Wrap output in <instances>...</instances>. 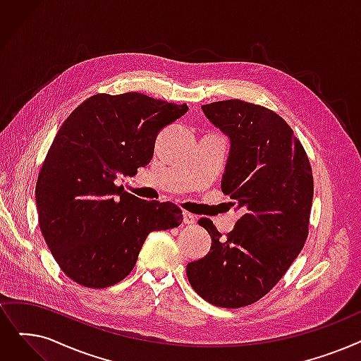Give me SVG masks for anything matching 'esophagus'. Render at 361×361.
I'll return each instance as SVG.
<instances>
[{
    "label": "esophagus",
    "instance_id": "1",
    "mask_svg": "<svg viewBox=\"0 0 361 361\" xmlns=\"http://www.w3.org/2000/svg\"><path fill=\"white\" fill-rule=\"evenodd\" d=\"M183 221L187 226H192V224L196 223V216L193 214H190V212H183Z\"/></svg>",
    "mask_w": 361,
    "mask_h": 361
}]
</instances>
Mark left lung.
<instances>
[{"mask_svg":"<svg viewBox=\"0 0 361 361\" xmlns=\"http://www.w3.org/2000/svg\"><path fill=\"white\" fill-rule=\"evenodd\" d=\"M202 111L230 140L221 190L242 216L227 239L200 218L212 245L185 271L207 302L240 308L269 293L300 255L308 236L312 172L300 140L270 109L226 100Z\"/></svg>","mask_w":361,"mask_h":361,"instance_id":"8db88e82","label":"left lung"}]
</instances>
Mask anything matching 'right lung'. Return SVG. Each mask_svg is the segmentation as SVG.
<instances>
[{
    "instance_id": "add662e5",
    "label": "right lung",
    "mask_w": 361,
    "mask_h": 361,
    "mask_svg": "<svg viewBox=\"0 0 361 361\" xmlns=\"http://www.w3.org/2000/svg\"><path fill=\"white\" fill-rule=\"evenodd\" d=\"M189 107L140 92L96 94L61 125L45 156L35 199L42 236L76 283L103 289L127 277L154 230L181 224L169 202L125 193L115 181L153 158L156 137Z\"/></svg>"
}]
</instances>
